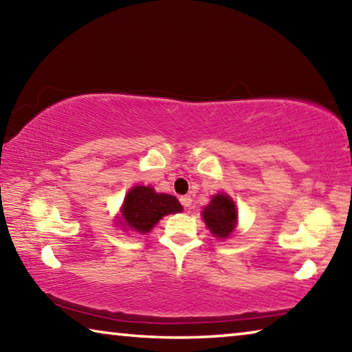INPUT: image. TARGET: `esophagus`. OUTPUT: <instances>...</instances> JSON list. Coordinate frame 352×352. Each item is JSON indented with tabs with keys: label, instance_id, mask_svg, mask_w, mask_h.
I'll return each mask as SVG.
<instances>
[{
	"label": "esophagus",
	"instance_id": "1",
	"mask_svg": "<svg viewBox=\"0 0 352 352\" xmlns=\"http://www.w3.org/2000/svg\"><path fill=\"white\" fill-rule=\"evenodd\" d=\"M180 204H182L184 208H189L190 205H192V199H190V195H182V197H180Z\"/></svg>",
	"mask_w": 352,
	"mask_h": 352
}]
</instances>
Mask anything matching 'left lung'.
Returning a JSON list of instances; mask_svg holds the SVG:
<instances>
[{"label": "left lung", "instance_id": "obj_1", "mask_svg": "<svg viewBox=\"0 0 352 352\" xmlns=\"http://www.w3.org/2000/svg\"><path fill=\"white\" fill-rule=\"evenodd\" d=\"M204 219L206 226L214 236L228 237L233 233L237 220L234 201L225 194L214 195L210 205L205 208Z\"/></svg>", "mask_w": 352, "mask_h": 352}]
</instances>
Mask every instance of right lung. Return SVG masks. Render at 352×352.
I'll list each match as a JSON object with an SVG mask.
<instances>
[{
	"mask_svg": "<svg viewBox=\"0 0 352 352\" xmlns=\"http://www.w3.org/2000/svg\"><path fill=\"white\" fill-rule=\"evenodd\" d=\"M182 210L180 201L174 195L157 194L148 186H135L124 200L122 223L138 233H148L163 216Z\"/></svg>",
	"mask_w": 352,
	"mask_h": 352,
	"instance_id": "right-lung-1",
	"label": "right lung"
}]
</instances>
